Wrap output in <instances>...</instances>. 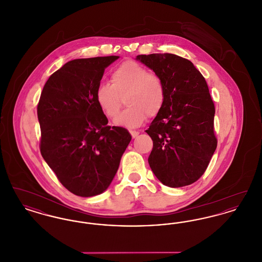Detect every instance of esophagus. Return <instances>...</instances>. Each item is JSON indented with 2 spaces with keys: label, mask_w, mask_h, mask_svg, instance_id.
<instances>
[{
  "label": "esophagus",
  "mask_w": 262,
  "mask_h": 262,
  "mask_svg": "<svg viewBox=\"0 0 262 262\" xmlns=\"http://www.w3.org/2000/svg\"><path fill=\"white\" fill-rule=\"evenodd\" d=\"M129 133H130V135H132L133 138H136V137L139 135V133H138V132H136V130H130Z\"/></svg>",
  "instance_id": "1"
}]
</instances>
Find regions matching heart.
Instances as JSON below:
<instances>
[{
    "label": "heart",
    "mask_w": 262,
    "mask_h": 262,
    "mask_svg": "<svg viewBox=\"0 0 262 262\" xmlns=\"http://www.w3.org/2000/svg\"><path fill=\"white\" fill-rule=\"evenodd\" d=\"M112 83L101 81L96 88L95 97L100 109L109 119L117 116L125 98V111L114 124L134 128L142 125L146 119L157 116L162 110L166 89L162 79L149 70L134 61L120 64L111 75Z\"/></svg>",
    "instance_id": "1"
}]
</instances>
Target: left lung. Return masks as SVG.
Returning a JSON list of instances; mask_svg holds the SVG:
<instances>
[{"label":"left lung","mask_w":262,"mask_h":262,"mask_svg":"<svg viewBox=\"0 0 262 262\" xmlns=\"http://www.w3.org/2000/svg\"><path fill=\"white\" fill-rule=\"evenodd\" d=\"M136 59L158 75L166 89L162 110L145 130L153 141L150 168L167 187L191 185L205 172L217 147L215 108L205 78L192 62L174 54Z\"/></svg>","instance_id":"1"}]
</instances>
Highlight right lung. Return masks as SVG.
<instances>
[{
  "label": "right lung",
  "mask_w": 262,
  "mask_h": 262,
  "mask_svg": "<svg viewBox=\"0 0 262 262\" xmlns=\"http://www.w3.org/2000/svg\"><path fill=\"white\" fill-rule=\"evenodd\" d=\"M119 56L75 59L45 83L38 103L40 151L63 187L90 198L112 183L132 136L109 126L95 91L104 71Z\"/></svg>",
  "instance_id": "obj_1"
}]
</instances>
